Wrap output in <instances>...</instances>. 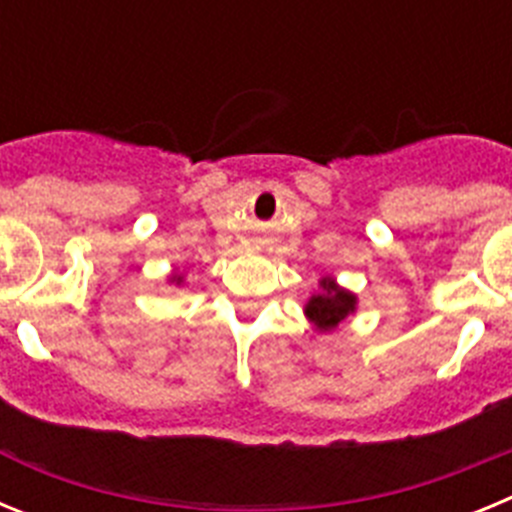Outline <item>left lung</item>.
Returning <instances> with one entry per match:
<instances>
[{
	"label": "left lung",
	"instance_id": "8db88e82",
	"mask_svg": "<svg viewBox=\"0 0 512 512\" xmlns=\"http://www.w3.org/2000/svg\"><path fill=\"white\" fill-rule=\"evenodd\" d=\"M318 284V292L305 302V318L310 320L312 328L318 330V333H330L343 320L354 315L356 305H359V297L351 289L341 287L336 282V277H330V274L320 277Z\"/></svg>",
	"mask_w": 512,
	"mask_h": 512
}]
</instances>
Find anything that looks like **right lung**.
<instances>
[{"label": "right lung", "mask_w": 512, "mask_h": 512, "mask_svg": "<svg viewBox=\"0 0 512 512\" xmlns=\"http://www.w3.org/2000/svg\"><path fill=\"white\" fill-rule=\"evenodd\" d=\"M169 284H176V287H182V284H184V274H176V271H174V274H171V277H169Z\"/></svg>", "instance_id": "obj_1"}]
</instances>
